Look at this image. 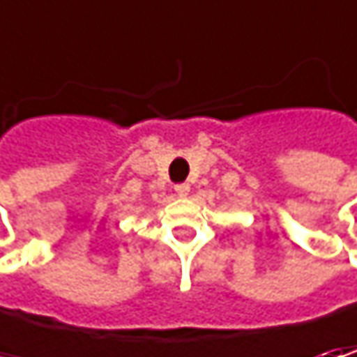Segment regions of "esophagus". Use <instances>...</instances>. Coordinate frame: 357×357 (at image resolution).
<instances>
[{"mask_svg":"<svg viewBox=\"0 0 357 357\" xmlns=\"http://www.w3.org/2000/svg\"><path fill=\"white\" fill-rule=\"evenodd\" d=\"M174 192H176L178 197H186V195L190 192V185H188V183H181V185L174 186Z\"/></svg>","mask_w":357,"mask_h":357,"instance_id":"34e87169","label":"esophagus"}]
</instances>
